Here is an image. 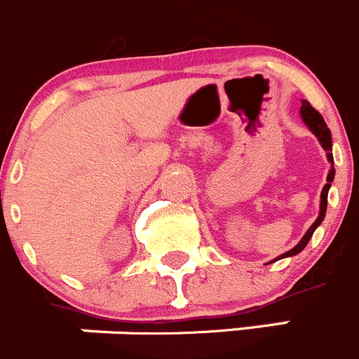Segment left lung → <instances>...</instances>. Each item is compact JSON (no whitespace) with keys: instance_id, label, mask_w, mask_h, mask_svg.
Wrapping results in <instances>:
<instances>
[{"instance_id":"obj_1","label":"left lung","mask_w":359,"mask_h":359,"mask_svg":"<svg viewBox=\"0 0 359 359\" xmlns=\"http://www.w3.org/2000/svg\"><path fill=\"white\" fill-rule=\"evenodd\" d=\"M301 115H302V121L306 123V126L310 128V130L313 131L315 135H317V139L320 140L322 147H324V149L327 151V160H330V162H331V170H330V174H327V183H325L324 189H322V194H320V213H318L317 220H315L313 224L310 226V229H308V231H306V235L302 236L301 242H299V244L295 245L294 249H290V251H288V252H285V255L279 256V259L285 258V256L297 255V252H301L302 249L306 248L308 242H310V238H311V235H313V231L318 228V224H320L322 220H324L325 210H327V190H330L331 183H333V177H334L333 154H331V131H330V128H327L325 121L322 119V115L318 114V111L315 110V108L311 107L310 103H308V101H302Z\"/></svg>"}]
</instances>
